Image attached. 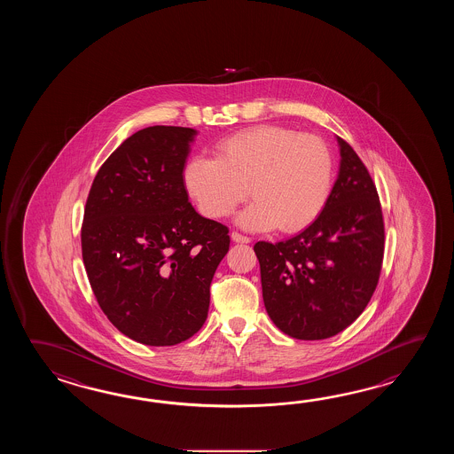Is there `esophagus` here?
<instances>
[{
  "mask_svg": "<svg viewBox=\"0 0 454 454\" xmlns=\"http://www.w3.org/2000/svg\"><path fill=\"white\" fill-rule=\"evenodd\" d=\"M231 240L237 241V243H250V237H247V235H241L239 231H231Z\"/></svg>",
  "mask_w": 454,
  "mask_h": 454,
  "instance_id": "1",
  "label": "esophagus"
}]
</instances>
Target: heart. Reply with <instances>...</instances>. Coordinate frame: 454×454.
Here are the masks:
<instances>
[{
	"instance_id": "heart-1",
	"label": "heart",
	"mask_w": 454,
	"mask_h": 454,
	"mask_svg": "<svg viewBox=\"0 0 454 454\" xmlns=\"http://www.w3.org/2000/svg\"><path fill=\"white\" fill-rule=\"evenodd\" d=\"M333 175V154L318 136L260 125L223 139L215 157H192L184 184L211 219L231 215L251 193L256 201L239 217L245 229L299 231L325 209Z\"/></svg>"
}]
</instances>
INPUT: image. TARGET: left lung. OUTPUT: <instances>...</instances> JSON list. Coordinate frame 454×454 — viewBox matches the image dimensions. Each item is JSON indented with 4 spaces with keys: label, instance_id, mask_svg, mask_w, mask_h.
<instances>
[{
    "label": "left lung",
    "instance_id": "left-lung-1",
    "mask_svg": "<svg viewBox=\"0 0 454 454\" xmlns=\"http://www.w3.org/2000/svg\"><path fill=\"white\" fill-rule=\"evenodd\" d=\"M340 168L315 223L289 240L258 241L264 307L290 338L336 336L362 315L383 266L385 223L377 186L338 137Z\"/></svg>",
    "mask_w": 454,
    "mask_h": 454
}]
</instances>
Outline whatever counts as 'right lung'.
<instances>
[{
    "mask_svg": "<svg viewBox=\"0 0 454 454\" xmlns=\"http://www.w3.org/2000/svg\"><path fill=\"white\" fill-rule=\"evenodd\" d=\"M196 131L149 126L98 168L81 227L87 278L120 333L175 346L207 318L211 282L229 251V229L188 201L184 168Z\"/></svg>",
    "mask_w": 454,
    "mask_h": 454,
    "instance_id": "right-lung-1",
    "label": "right lung"
}]
</instances>
